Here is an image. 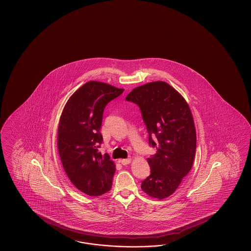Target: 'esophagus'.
I'll return each instance as SVG.
<instances>
[{"instance_id":"34e87169","label":"esophagus","mask_w":251,"mask_h":251,"mask_svg":"<svg viewBox=\"0 0 251 251\" xmlns=\"http://www.w3.org/2000/svg\"><path fill=\"white\" fill-rule=\"evenodd\" d=\"M131 161H132L131 159H124V160H120V163L122 165H127L129 163H131Z\"/></svg>"}]
</instances>
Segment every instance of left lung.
Wrapping results in <instances>:
<instances>
[{
	"label": "left lung",
	"mask_w": 251,
	"mask_h": 251,
	"mask_svg": "<svg viewBox=\"0 0 251 251\" xmlns=\"http://www.w3.org/2000/svg\"><path fill=\"white\" fill-rule=\"evenodd\" d=\"M138 105L156 153L147 161L151 175L142 181L149 197L164 199L175 192L192 168L197 133L192 113L181 94L165 81L133 89L126 98ZM156 136L154 142L151 136Z\"/></svg>",
	"instance_id": "obj_1"
}]
</instances>
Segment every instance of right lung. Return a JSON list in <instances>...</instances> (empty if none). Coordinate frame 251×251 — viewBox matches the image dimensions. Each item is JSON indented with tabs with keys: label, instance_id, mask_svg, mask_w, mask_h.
Returning <instances> with one entry per match:
<instances>
[{
	"label": "right lung",
	"instance_id": "obj_1",
	"mask_svg": "<svg viewBox=\"0 0 251 251\" xmlns=\"http://www.w3.org/2000/svg\"><path fill=\"white\" fill-rule=\"evenodd\" d=\"M124 89L91 80L70 97L59 120L57 147L66 175L74 186L91 197L107 193L112 187L116 165L101 144L102 118L107 103Z\"/></svg>",
	"mask_w": 251,
	"mask_h": 251
}]
</instances>
